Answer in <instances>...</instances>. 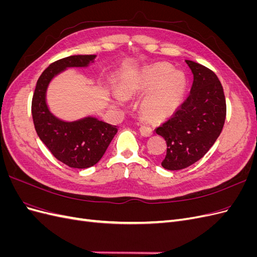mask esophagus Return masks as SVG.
Returning <instances> with one entry per match:
<instances>
[{"label":"esophagus","instance_id":"1","mask_svg":"<svg viewBox=\"0 0 257 257\" xmlns=\"http://www.w3.org/2000/svg\"><path fill=\"white\" fill-rule=\"evenodd\" d=\"M139 131H141V134H142L143 136L148 137V136H151V135H152V130H151V127L147 126V125H142L141 127H139Z\"/></svg>","mask_w":257,"mask_h":257}]
</instances>
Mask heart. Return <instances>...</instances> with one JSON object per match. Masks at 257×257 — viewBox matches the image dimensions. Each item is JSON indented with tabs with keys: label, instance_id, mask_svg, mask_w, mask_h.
<instances>
[{
	"label": "heart",
	"instance_id": "1",
	"mask_svg": "<svg viewBox=\"0 0 257 257\" xmlns=\"http://www.w3.org/2000/svg\"><path fill=\"white\" fill-rule=\"evenodd\" d=\"M172 72V67L167 64H158L147 69L139 84L124 85L122 92L124 95L132 94L146 87H153L160 82L158 90L148 98L143 105L144 113L152 119H161L172 114L183 95L185 79L181 73Z\"/></svg>",
	"mask_w": 257,
	"mask_h": 257
}]
</instances>
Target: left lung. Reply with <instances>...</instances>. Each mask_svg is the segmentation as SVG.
<instances>
[{"label": "left lung", "instance_id": "1", "mask_svg": "<svg viewBox=\"0 0 257 257\" xmlns=\"http://www.w3.org/2000/svg\"><path fill=\"white\" fill-rule=\"evenodd\" d=\"M194 75L190 94L155 132L166 141L162 166L180 170L200 160L220 136L226 118V100L217 76L208 67L185 60Z\"/></svg>", "mask_w": 257, "mask_h": 257}]
</instances>
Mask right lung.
<instances>
[{"mask_svg": "<svg viewBox=\"0 0 257 257\" xmlns=\"http://www.w3.org/2000/svg\"><path fill=\"white\" fill-rule=\"evenodd\" d=\"M95 56H72L51 63L37 80L32 98L35 131L51 154L72 168H88L102 159L118 132L115 125L95 118L64 122L56 118L46 105L48 83L66 67L87 66Z\"/></svg>", "mask_w": 257, "mask_h": 257, "instance_id": "obj_1", "label": "right lung"}]
</instances>
